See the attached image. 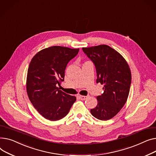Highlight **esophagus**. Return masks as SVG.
<instances>
[{
    "label": "esophagus",
    "instance_id": "1",
    "mask_svg": "<svg viewBox=\"0 0 156 156\" xmlns=\"http://www.w3.org/2000/svg\"><path fill=\"white\" fill-rule=\"evenodd\" d=\"M78 98L80 99V100H85L86 98H87V96H80V95H79L78 96Z\"/></svg>",
    "mask_w": 156,
    "mask_h": 156
}]
</instances>
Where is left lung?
Returning <instances> with one entry per match:
<instances>
[{
    "mask_svg": "<svg viewBox=\"0 0 156 156\" xmlns=\"http://www.w3.org/2000/svg\"><path fill=\"white\" fill-rule=\"evenodd\" d=\"M82 50L95 66L96 82L104 85V93L97 96L98 105L90 113L98 120H109L126 103L132 81L130 69L121 55L108 45Z\"/></svg>",
    "mask_w": 156,
    "mask_h": 156,
    "instance_id": "left-lung-1",
    "label": "left lung"
}]
</instances>
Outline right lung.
Listing matches in <instances>:
<instances>
[{
	"label": "right lung",
	"instance_id": "right-lung-1",
	"mask_svg": "<svg viewBox=\"0 0 156 156\" xmlns=\"http://www.w3.org/2000/svg\"><path fill=\"white\" fill-rule=\"evenodd\" d=\"M79 49L54 46L43 49L32 58L27 70L26 90L33 106L44 118L57 121L69 112L76 97L59 90L68 63Z\"/></svg>",
	"mask_w": 156,
	"mask_h": 156
}]
</instances>
